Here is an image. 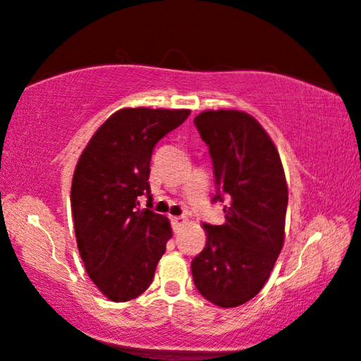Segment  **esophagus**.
<instances>
[{
    "label": "esophagus",
    "instance_id": "34e87169",
    "mask_svg": "<svg viewBox=\"0 0 361 361\" xmlns=\"http://www.w3.org/2000/svg\"><path fill=\"white\" fill-rule=\"evenodd\" d=\"M171 222H173V227L175 229H178V227H183L188 222V219L186 217H173V219H171Z\"/></svg>",
    "mask_w": 361,
    "mask_h": 361
}]
</instances>
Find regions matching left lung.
I'll list each match as a JSON object with an SVG mask.
<instances>
[{"label": "left lung", "instance_id": "1", "mask_svg": "<svg viewBox=\"0 0 361 361\" xmlns=\"http://www.w3.org/2000/svg\"><path fill=\"white\" fill-rule=\"evenodd\" d=\"M209 147L226 222L202 224L206 245L191 262L196 289L219 307H237L265 286L284 243L288 183L275 144L253 116L207 109L195 118Z\"/></svg>", "mask_w": 361, "mask_h": 361}]
</instances>
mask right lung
Returning a JSON list of instances; mask_svg holds the SVG:
<instances>
[{
    "label": "right lung",
    "mask_w": 361,
    "mask_h": 361,
    "mask_svg": "<svg viewBox=\"0 0 361 361\" xmlns=\"http://www.w3.org/2000/svg\"><path fill=\"white\" fill-rule=\"evenodd\" d=\"M190 109L123 108L81 152L72 180L75 235L85 270L109 301L135 299L150 286L171 238L170 221L140 209L150 197L152 152Z\"/></svg>",
    "instance_id": "add662e5"
}]
</instances>
